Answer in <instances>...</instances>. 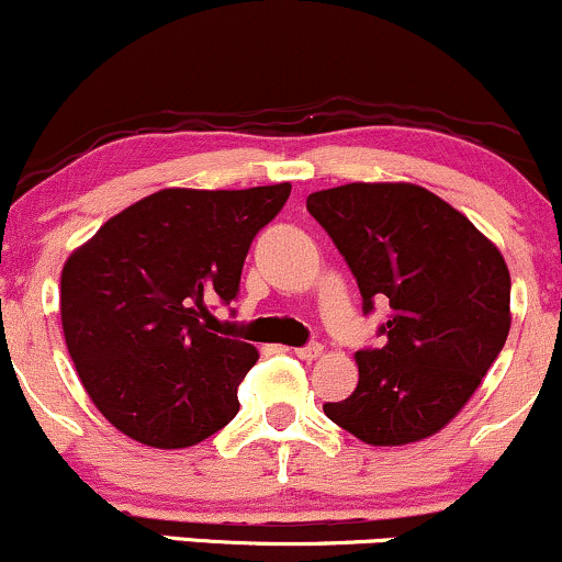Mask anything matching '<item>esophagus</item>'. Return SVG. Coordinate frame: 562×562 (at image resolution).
<instances>
[{"label": "esophagus", "mask_w": 562, "mask_h": 562, "mask_svg": "<svg viewBox=\"0 0 562 562\" xmlns=\"http://www.w3.org/2000/svg\"><path fill=\"white\" fill-rule=\"evenodd\" d=\"M293 353L299 359H303V362H312V359H317L319 353H322V346L319 344H306V346H301V348H293Z\"/></svg>", "instance_id": "34e87169"}]
</instances>
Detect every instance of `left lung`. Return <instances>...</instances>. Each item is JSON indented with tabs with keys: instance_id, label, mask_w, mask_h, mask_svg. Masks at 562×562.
I'll list each match as a JSON object with an SVG mask.
<instances>
[{
	"instance_id": "8db88e82",
	"label": "left lung",
	"mask_w": 562,
	"mask_h": 562,
	"mask_svg": "<svg viewBox=\"0 0 562 562\" xmlns=\"http://www.w3.org/2000/svg\"><path fill=\"white\" fill-rule=\"evenodd\" d=\"M306 209L330 235L362 293L389 301L380 348L357 351L359 383L322 409L375 447L438 434L465 406L509 333V272L460 211L417 184L353 182L312 192Z\"/></svg>"
}]
</instances>
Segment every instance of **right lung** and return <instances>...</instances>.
<instances>
[{
  "instance_id": "1",
  "label": "right lung",
  "mask_w": 562,
  "mask_h": 562,
  "mask_svg": "<svg viewBox=\"0 0 562 562\" xmlns=\"http://www.w3.org/2000/svg\"><path fill=\"white\" fill-rule=\"evenodd\" d=\"M288 195V182L160 190L70 254L60 277L68 353L121 434L184 449L237 415V385L259 351L211 333L209 303L237 299L250 243Z\"/></svg>"
}]
</instances>
